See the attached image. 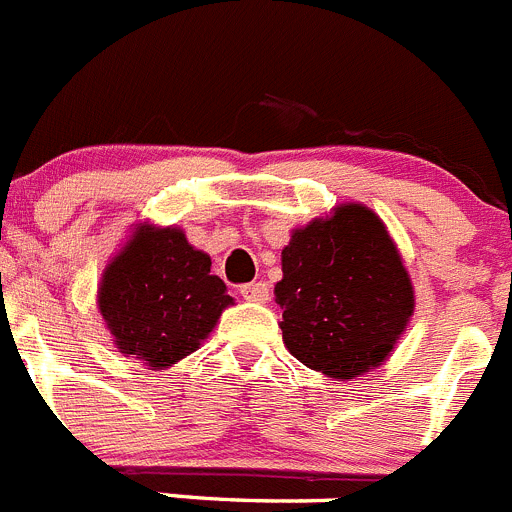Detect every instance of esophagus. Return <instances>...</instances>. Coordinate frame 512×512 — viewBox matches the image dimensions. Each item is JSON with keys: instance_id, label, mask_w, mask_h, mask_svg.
<instances>
[{"instance_id": "34e87169", "label": "esophagus", "mask_w": 512, "mask_h": 512, "mask_svg": "<svg viewBox=\"0 0 512 512\" xmlns=\"http://www.w3.org/2000/svg\"><path fill=\"white\" fill-rule=\"evenodd\" d=\"M239 293H242V298L250 303H265L267 298H270V288H267V283H247L239 288Z\"/></svg>"}]
</instances>
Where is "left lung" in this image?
Wrapping results in <instances>:
<instances>
[{"label":"left lung","mask_w":512,"mask_h":512,"mask_svg":"<svg viewBox=\"0 0 512 512\" xmlns=\"http://www.w3.org/2000/svg\"><path fill=\"white\" fill-rule=\"evenodd\" d=\"M288 352L331 380H354L393 354L416 311L398 245L370 206L352 201L290 232L280 252Z\"/></svg>","instance_id":"1"}]
</instances>
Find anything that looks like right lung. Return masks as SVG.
<instances>
[{
  "instance_id": "add662e5",
  "label": "right lung",
  "mask_w": 512,
  "mask_h": 512,
  "mask_svg": "<svg viewBox=\"0 0 512 512\" xmlns=\"http://www.w3.org/2000/svg\"><path fill=\"white\" fill-rule=\"evenodd\" d=\"M234 303L211 257L181 227L135 224L101 273L96 306L124 357L168 370L193 354Z\"/></svg>"
}]
</instances>
